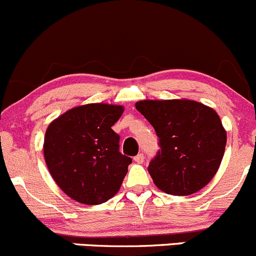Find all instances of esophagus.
Returning <instances> with one entry per match:
<instances>
[{
	"instance_id": "1",
	"label": "esophagus",
	"mask_w": 256,
	"mask_h": 256,
	"mask_svg": "<svg viewBox=\"0 0 256 256\" xmlns=\"http://www.w3.org/2000/svg\"><path fill=\"white\" fill-rule=\"evenodd\" d=\"M134 161L138 162V164H142V162H144V155H142V154H139V155H136V158H134Z\"/></svg>"
}]
</instances>
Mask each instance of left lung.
Returning <instances> with one entry per match:
<instances>
[{
	"instance_id": "obj_1",
	"label": "left lung",
	"mask_w": 256,
	"mask_h": 256,
	"mask_svg": "<svg viewBox=\"0 0 256 256\" xmlns=\"http://www.w3.org/2000/svg\"><path fill=\"white\" fill-rule=\"evenodd\" d=\"M136 110L155 129L161 150L149 164L158 189L172 195H190L216 174L227 134L211 107L194 100H142Z\"/></svg>"
}]
</instances>
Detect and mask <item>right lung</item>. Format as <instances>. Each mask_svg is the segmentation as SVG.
I'll return each mask as SVG.
<instances>
[{
	"label": "right lung",
	"instance_id": "obj_1",
	"mask_svg": "<svg viewBox=\"0 0 256 256\" xmlns=\"http://www.w3.org/2000/svg\"><path fill=\"white\" fill-rule=\"evenodd\" d=\"M123 106L88 104L73 107L48 124L44 158L57 186L85 205H98L117 194L132 158L120 152L111 127Z\"/></svg>",
	"mask_w": 256,
	"mask_h": 256
}]
</instances>
